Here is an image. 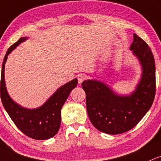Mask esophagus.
<instances>
[{"instance_id": "esophagus-1", "label": "esophagus", "mask_w": 161, "mask_h": 161, "mask_svg": "<svg viewBox=\"0 0 161 161\" xmlns=\"http://www.w3.org/2000/svg\"><path fill=\"white\" fill-rule=\"evenodd\" d=\"M77 79H78V82H79V83L81 84L84 80H86V76L85 75V74H82V73L79 74V75H77Z\"/></svg>"}]
</instances>
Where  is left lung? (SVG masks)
<instances>
[{"label": "left lung", "mask_w": 161, "mask_h": 161, "mask_svg": "<svg viewBox=\"0 0 161 161\" xmlns=\"http://www.w3.org/2000/svg\"><path fill=\"white\" fill-rule=\"evenodd\" d=\"M130 49L143 67L142 78L130 96L115 95L102 82H82L89 118L96 129L109 135L128 131L135 127L152 105L156 92L155 61L149 46L134 33Z\"/></svg>", "instance_id": "1"}]
</instances>
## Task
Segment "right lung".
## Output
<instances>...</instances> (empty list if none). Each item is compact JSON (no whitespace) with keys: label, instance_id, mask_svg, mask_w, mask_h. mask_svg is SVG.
<instances>
[{"label":"right lung","instance_id":"add662e5","mask_svg":"<svg viewBox=\"0 0 161 161\" xmlns=\"http://www.w3.org/2000/svg\"><path fill=\"white\" fill-rule=\"evenodd\" d=\"M26 37L14 43L3 58L1 69L0 92L2 104L16 126L24 135L36 140H46L57 134L61 124V108L71 91L77 86V79L65 84L54 93L47 102L36 109H26L15 103L7 92L4 82V66L8 56Z\"/></svg>","mask_w":161,"mask_h":161}]
</instances>
